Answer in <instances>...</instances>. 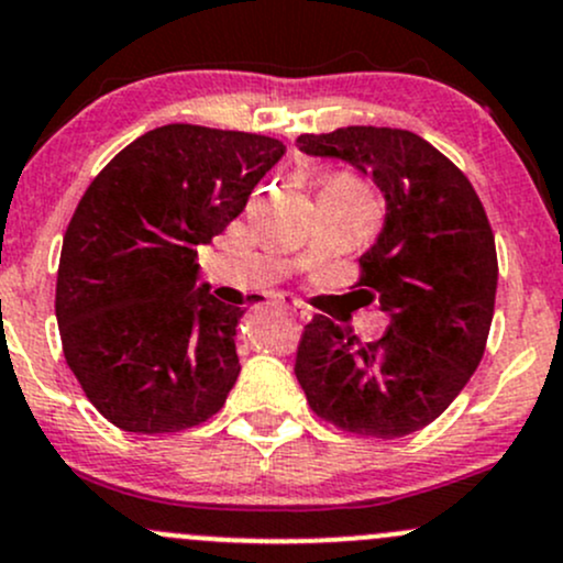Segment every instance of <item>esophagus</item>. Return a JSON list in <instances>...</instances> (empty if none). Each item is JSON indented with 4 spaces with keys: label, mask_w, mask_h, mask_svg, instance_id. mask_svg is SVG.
Instances as JSON below:
<instances>
[{
    "label": "esophagus",
    "mask_w": 563,
    "mask_h": 563,
    "mask_svg": "<svg viewBox=\"0 0 563 563\" xmlns=\"http://www.w3.org/2000/svg\"><path fill=\"white\" fill-rule=\"evenodd\" d=\"M283 307H286V310H291L294 316L299 318V321H310V310H307L305 305H301L299 299H291V297H283Z\"/></svg>",
    "instance_id": "obj_1"
}]
</instances>
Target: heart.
<instances>
[{"instance_id": "b5f03b06", "label": "heart", "mask_w": 563, "mask_h": 563, "mask_svg": "<svg viewBox=\"0 0 563 563\" xmlns=\"http://www.w3.org/2000/svg\"><path fill=\"white\" fill-rule=\"evenodd\" d=\"M329 186H347V188H361V186H358V180H353V177H347V175H340V177H334V180H329Z\"/></svg>"}]
</instances>
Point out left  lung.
Returning a JSON list of instances; mask_svg holds the SVG:
<instances>
[{"label": "left lung", "mask_w": 563, "mask_h": 563, "mask_svg": "<svg viewBox=\"0 0 563 563\" xmlns=\"http://www.w3.org/2000/svg\"><path fill=\"white\" fill-rule=\"evenodd\" d=\"M297 145L353 164L386 197V223L358 258L356 286L390 318L375 342L312 318L297 380L312 412L336 429L412 434L448 410L485 353L499 280L488 216L451 158L405 129L345 126L301 134Z\"/></svg>", "instance_id": "left-lung-1"}]
</instances>
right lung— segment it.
<instances>
[{
	"label": "right lung",
	"mask_w": 563,
	"mask_h": 563,
	"mask_svg": "<svg viewBox=\"0 0 563 563\" xmlns=\"http://www.w3.org/2000/svg\"><path fill=\"white\" fill-rule=\"evenodd\" d=\"M275 137L169 123L91 180L62 245L56 321L88 401L123 431L216 416L240 375V307L197 288V247L245 210L280 162Z\"/></svg>",
	"instance_id": "obj_1"
}]
</instances>
